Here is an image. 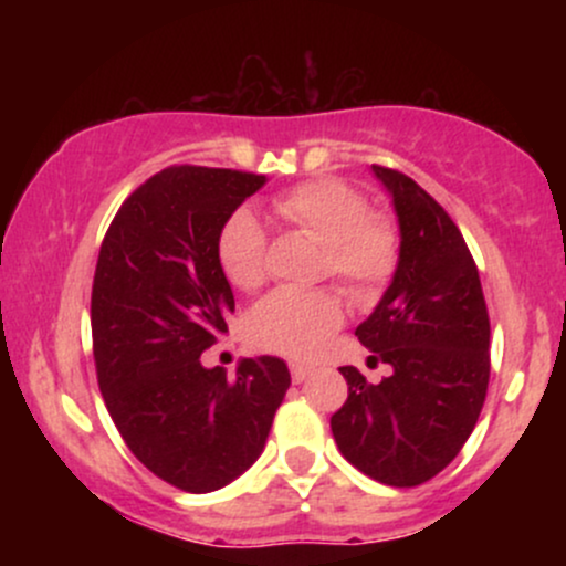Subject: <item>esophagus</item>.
Returning <instances> with one entry per match:
<instances>
[{
  "instance_id": "obj_1",
  "label": "esophagus",
  "mask_w": 566,
  "mask_h": 566,
  "mask_svg": "<svg viewBox=\"0 0 566 566\" xmlns=\"http://www.w3.org/2000/svg\"><path fill=\"white\" fill-rule=\"evenodd\" d=\"M311 373H314V367H308V365H297V361H295V365H290V375H292V380H295V382H303Z\"/></svg>"
}]
</instances>
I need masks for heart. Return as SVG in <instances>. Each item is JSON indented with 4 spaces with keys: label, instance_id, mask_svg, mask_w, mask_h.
<instances>
[{
    "label": "heart",
    "instance_id": "heart-1",
    "mask_svg": "<svg viewBox=\"0 0 566 566\" xmlns=\"http://www.w3.org/2000/svg\"><path fill=\"white\" fill-rule=\"evenodd\" d=\"M274 212L292 229L324 244V271L350 295L380 292L399 265L394 226L369 216L367 199L335 178L308 180L274 199ZM218 263L239 290L261 287L265 279V233L255 212L237 210L218 231ZM343 324V303L329 290H276L247 314L244 333L255 348L282 356L316 354Z\"/></svg>",
    "mask_w": 566,
    "mask_h": 566
}]
</instances>
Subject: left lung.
<instances>
[{"label":"left lung","instance_id":"1","mask_svg":"<svg viewBox=\"0 0 566 566\" xmlns=\"http://www.w3.org/2000/svg\"><path fill=\"white\" fill-rule=\"evenodd\" d=\"M399 223V265L356 337L391 365L378 386L340 367L348 399L329 420L350 465L388 486H418L469 441L490 382V316L463 233L405 172L373 165Z\"/></svg>","mask_w":566,"mask_h":566}]
</instances>
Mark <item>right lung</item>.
Returning <instances> with one entry per match:
<instances>
[{"instance_id":"obj_1","label":"right lung","mask_w":566,"mask_h":566,"mask_svg":"<svg viewBox=\"0 0 566 566\" xmlns=\"http://www.w3.org/2000/svg\"><path fill=\"white\" fill-rule=\"evenodd\" d=\"M263 186L265 175L167 167L125 199L95 265L90 319L108 415L148 471L197 495L261 458L290 388L276 356L242 359L233 378L199 359L233 314L218 231Z\"/></svg>"}]
</instances>
